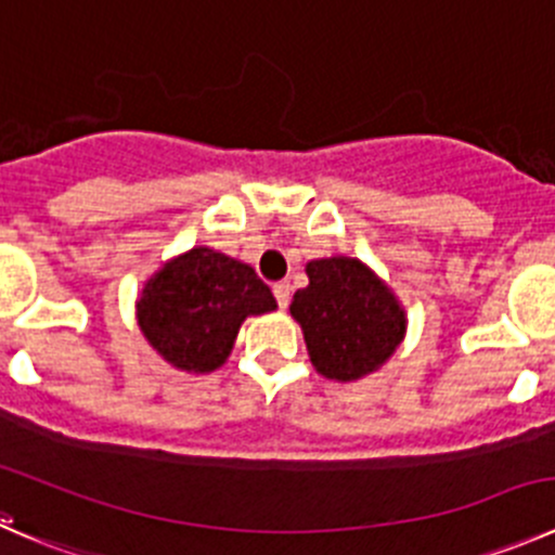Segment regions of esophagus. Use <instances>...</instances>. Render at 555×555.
Here are the masks:
<instances>
[{
  "instance_id": "1",
  "label": "esophagus",
  "mask_w": 555,
  "mask_h": 555,
  "mask_svg": "<svg viewBox=\"0 0 555 555\" xmlns=\"http://www.w3.org/2000/svg\"><path fill=\"white\" fill-rule=\"evenodd\" d=\"M273 295H276L279 306H282V309H287L289 295H293V287H289V282H276V284H273Z\"/></svg>"
}]
</instances>
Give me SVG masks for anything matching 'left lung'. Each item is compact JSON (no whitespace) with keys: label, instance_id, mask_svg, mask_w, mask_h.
I'll list each match as a JSON object with an SVG mask.
<instances>
[{"label":"left lung","instance_id":"1","mask_svg":"<svg viewBox=\"0 0 555 555\" xmlns=\"http://www.w3.org/2000/svg\"><path fill=\"white\" fill-rule=\"evenodd\" d=\"M306 276L289 314L317 374L347 385L379 371L406 336V311L390 284L347 255L306 262Z\"/></svg>","mask_w":555,"mask_h":555}]
</instances>
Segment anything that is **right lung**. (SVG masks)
Wrapping results in <instances>:
<instances>
[{"label":"right lung","mask_w":555,"mask_h":555,"mask_svg":"<svg viewBox=\"0 0 555 555\" xmlns=\"http://www.w3.org/2000/svg\"><path fill=\"white\" fill-rule=\"evenodd\" d=\"M273 309L276 298L255 268L211 246H192L165 260L134 300L146 341L186 374L222 369L246 317Z\"/></svg>","instance_id":"1"}]
</instances>
